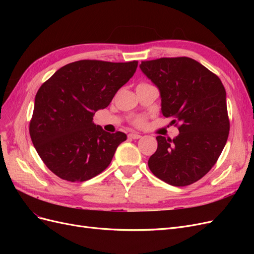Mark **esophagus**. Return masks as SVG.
Returning a JSON list of instances; mask_svg holds the SVG:
<instances>
[{"label":"esophagus","mask_w":254,"mask_h":254,"mask_svg":"<svg viewBox=\"0 0 254 254\" xmlns=\"http://www.w3.org/2000/svg\"><path fill=\"white\" fill-rule=\"evenodd\" d=\"M128 137H129V139L137 140V139H140L141 135H140V134H137V133H134V132H132V133H129V134H128Z\"/></svg>","instance_id":"obj_1"}]
</instances>
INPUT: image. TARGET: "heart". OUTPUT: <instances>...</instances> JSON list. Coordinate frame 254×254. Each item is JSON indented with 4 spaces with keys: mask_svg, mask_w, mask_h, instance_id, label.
Returning <instances> with one entry per match:
<instances>
[{
    "mask_svg": "<svg viewBox=\"0 0 254 254\" xmlns=\"http://www.w3.org/2000/svg\"><path fill=\"white\" fill-rule=\"evenodd\" d=\"M134 124H135V125H137V126H141V125H143V124H144V119H142V118H140V119H136V120L134 121Z\"/></svg>",
    "mask_w": 254,
    "mask_h": 254,
    "instance_id": "1",
    "label": "heart"
}]
</instances>
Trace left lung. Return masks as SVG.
I'll list each match as a JSON object with an SVG mask.
<instances>
[{
  "instance_id": "left-lung-1",
  "label": "left lung",
  "mask_w": 254,
  "mask_h": 254,
  "mask_svg": "<svg viewBox=\"0 0 254 254\" xmlns=\"http://www.w3.org/2000/svg\"><path fill=\"white\" fill-rule=\"evenodd\" d=\"M140 67L160 91L161 112L179 125L173 140L157 136L149 170L171 186H190L211 170L227 143L230 123L224 84L189 57L142 61Z\"/></svg>"
}]
</instances>
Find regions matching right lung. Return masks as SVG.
I'll return each mask as SVG.
<instances>
[{"label":"right lung","instance_id":"right-lung-1","mask_svg":"<svg viewBox=\"0 0 254 254\" xmlns=\"http://www.w3.org/2000/svg\"><path fill=\"white\" fill-rule=\"evenodd\" d=\"M136 67L137 61H75L38 90L29 134L38 155L59 178L82 182L108 167L127 135L105 131L93 117L109 106Z\"/></svg>","mask_w":254,"mask_h":254}]
</instances>
